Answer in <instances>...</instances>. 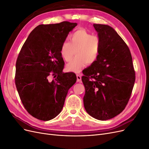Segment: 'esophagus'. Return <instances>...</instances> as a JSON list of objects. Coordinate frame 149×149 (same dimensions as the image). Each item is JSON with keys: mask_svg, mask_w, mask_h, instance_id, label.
Segmentation results:
<instances>
[{"mask_svg": "<svg viewBox=\"0 0 149 149\" xmlns=\"http://www.w3.org/2000/svg\"><path fill=\"white\" fill-rule=\"evenodd\" d=\"M76 77H77V82L81 81V76L79 74H76Z\"/></svg>", "mask_w": 149, "mask_h": 149, "instance_id": "esophagus-1", "label": "esophagus"}]
</instances>
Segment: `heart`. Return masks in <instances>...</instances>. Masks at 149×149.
Segmentation results:
<instances>
[{
  "label": "heart",
  "mask_w": 149,
  "mask_h": 149,
  "mask_svg": "<svg viewBox=\"0 0 149 149\" xmlns=\"http://www.w3.org/2000/svg\"><path fill=\"white\" fill-rule=\"evenodd\" d=\"M100 38L93 35L84 29H79L70 36V42H62L60 53L65 61L69 62L66 69L74 73H79L87 64L91 65L97 60L100 52Z\"/></svg>",
  "instance_id": "1"
}]
</instances>
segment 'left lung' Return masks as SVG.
Listing matches in <instances>:
<instances>
[{"instance_id":"obj_1","label":"left lung","mask_w":149,"mask_h":149,"mask_svg":"<svg viewBox=\"0 0 149 149\" xmlns=\"http://www.w3.org/2000/svg\"><path fill=\"white\" fill-rule=\"evenodd\" d=\"M100 38L96 61L84 71V106L94 118H114L127 104L136 80L132 58L127 44L111 26L93 25Z\"/></svg>"}]
</instances>
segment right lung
<instances>
[{
    "label": "right lung",
    "mask_w": 149,
    "mask_h": 149,
    "mask_svg": "<svg viewBox=\"0 0 149 149\" xmlns=\"http://www.w3.org/2000/svg\"><path fill=\"white\" fill-rule=\"evenodd\" d=\"M76 23L39 25L29 35L16 61L15 82L25 109L34 118L49 120L60 113L74 73H63L60 46ZM50 75L55 78L49 80Z\"/></svg>",
    "instance_id": "1"
}]
</instances>
